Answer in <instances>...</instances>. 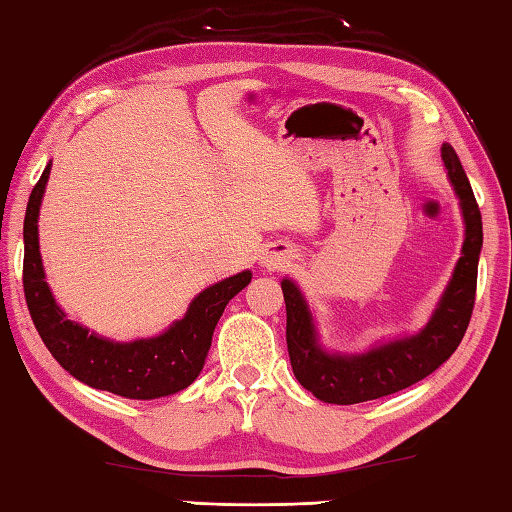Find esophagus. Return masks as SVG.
<instances>
[{"label":"esophagus","mask_w":512,"mask_h":512,"mask_svg":"<svg viewBox=\"0 0 512 512\" xmlns=\"http://www.w3.org/2000/svg\"><path fill=\"white\" fill-rule=\"evenodd\" d=\"M289 255L287 253H277V250H273V253H266L259 262H262V266L266 268H280L284 264H289Z\"/></svg>","instance_id":"obj_1"}]
</instances>
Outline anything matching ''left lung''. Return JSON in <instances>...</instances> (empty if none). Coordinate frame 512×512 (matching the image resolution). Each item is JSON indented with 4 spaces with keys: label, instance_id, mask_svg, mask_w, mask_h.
Wrapping results in <instances>:
<instances>
[{
    "label": "left lung",
    "instance_id": "1",
    "mask_svg": "<svg viewBox=\"0 0 512 512\" xmlns=\"http://www.w3.org/2000/svg\"><path fill=\"white\" fill-rule=\"evenodd\" d=\"M440 153H443L449 183L461 205L465 239L443 296L420 332L379 341L363 352L327 350L320 343L316 318L311 314L305 293L289 277L282 280L284 302H287V348L293 375L320 402L359 404L409 388L443 366L465 336L474 307L483 223L470 180L465 176L456 151L449 144H443Z\"/></svg>",
    "mask_w": 512,
    "mask_h": 512
}]
</instances>
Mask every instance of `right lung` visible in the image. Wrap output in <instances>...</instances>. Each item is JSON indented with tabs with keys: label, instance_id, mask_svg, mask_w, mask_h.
<instances>
[{
	"label": "right lung",
	"instance_id": "1",
	"mask_svg": "<svg viewBox=\"0 0 512 512\" xmlns=\"http://www.w3.org/2000/svg\"><path fill=\"white\" fill-rule=\"evenodd\" d=\"M49 171L51 162L33 187L24 216V296L51 357L83 384L128 400H158L185 391L201 375L225 305L248 287L253 273L241 271L203 289L183 318L149 339L115 341L90 332L58 305L42 266L38 216Z\"/></svg>",
	"mask_w": 512,
	"mask_h": 512
}]
</instances>
